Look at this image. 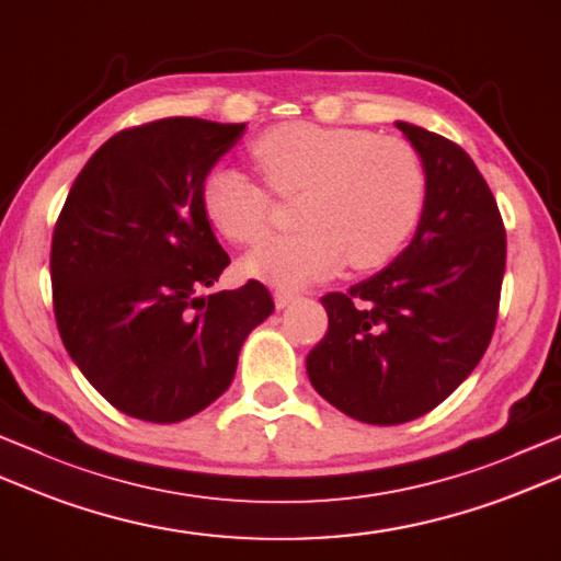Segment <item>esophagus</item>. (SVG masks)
I'll list each match as a JSON object with an SVG mask.
<instances>
[{"mask_svg":"<svg viewBox=\"0 0 561 561\" xmlns=\"http://www.w3.org/2000/svg\"><path fill=\"white\" fill-rule=\"evenodd\" d=\"M296 299H299V294L289 291V289H274V304H277V309H287Z\"/></svg>","mask_w":561,"mask_h":561,"instance_id":"34e87169","label":"esophagus"}]
</instances>
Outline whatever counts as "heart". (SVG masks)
Returning <instances> with one entry per match:
<instances>
[{
  "label": "heart",
  "mask_w": 561,
  "mask_h": 561,
  "mask_svg": "<svg viewBox=\"0 0 561 561\" xmlns=\"http://www.w3.org/2000/svg\"><path fill=\"white\" fill-rule=\"evenodd\" d=\"M252 158L279 196L304 194L296 206L301 230L274 236L248 252L250 277L299 287L345 265H383L413 226L425 202V172L413 146L365 128L294 121L265 130ZM204 211L221 233L250 245L267 233L270 192L245 172L218 164L202 184Z\"/></svg>",
  "instance_id": "1"
}]
</instances>
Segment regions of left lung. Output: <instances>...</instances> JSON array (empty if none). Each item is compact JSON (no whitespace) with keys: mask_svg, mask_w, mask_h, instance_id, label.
<instances>
[{"mask_svg":"<svg viewBox=\"0 0 561 561\" xmlns=\"http://www.w3.org/2000/svg\"><path fill=\"white\" fill-rule=\"evenodd\" d=\"M397 128L425 170L419 230L375 277L323 296L328 333L306 357L313 389L371 425L421 419L471 375L506 272V228L474 160L421 126Z\"/></svg>","mask_w":561,"mask_h":561,"instance_id":"left-lung-1","label":"left lung"}]
</instances>
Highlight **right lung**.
I'll list each match as a JSON object with an SVG mask.
<instances>
[{
  "instance_id": "add662e5",
  "label": "right lung",
  "mask_w": 561,
  "mask_h": 561,
  "mask_svg": "<svg viewBox=\"0 0 561 561\" xmlns=\"http://www.w3.org/2000/svg\"><path fill=\"white\" fill-rule=\"evenodd\" d=\"M245 124L172 116L121 130L72 182L50 245L53 311L87 381L130 419L180 423L230 387L274 311L265 284L202 294L230 265L202 184Z\"/></svg>"
}]
</instances>
